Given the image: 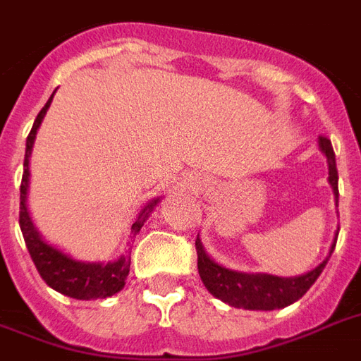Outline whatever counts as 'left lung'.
<instances>
[{
  "label": "left lung",
  "mask_w": 361,
  "mask_h": 361,
  "mask_svg": "<svg viewBox=\"0 0 361 361\" xmlns=\"http://www.w3.org/2000/svg\"><path fill=\"white\" fill-rule=\"evenodd\" d=\"M319 149L327 157L329 183L331 188H333V193H335V201L338 202V172L337 162H335V153H333L331 141L327 137H323V135H319ZM337 235H335V241L331 245L329 256L335 250V245H337ZM195 247H197L199 276H201L208 293L214 295L216 298H220L221 302L245 310H277L296 302L316 283V279L319 277L323 268H325V264L329 260V256H327L317 268H314L308 274H304V276L279 277L269 276V274L235 271V269H229L226 266H221V264L214 262L207 255L199 235H197Z\"/></svg>",
  "instance_id": "1"
}]
</instances>
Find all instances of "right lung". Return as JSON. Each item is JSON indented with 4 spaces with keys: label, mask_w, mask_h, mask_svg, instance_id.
<instances>
[{
    "label": "right lung",
    "mask_w": 361,
    "mask_h": 361,
    "mask_svg": "<svg viewBox=\"0 0 361 361\" xmlns=\"http://www.w3.org/2000/svg\"><path fill=\"white\" fill-rule=\"evenodd\" d=\"M53 95H55V92H53ZM53 95L45 103L44 109L39 111V114L34 120V126H32L30 133L26 137L24 172L23 181H20V214H18V224H20V231H23L26 248H28L32 260L36 264V269H38L42 279L51 289H55L61 295L76 298V300L106 298V296H113L118 290L124 289L126 277L130 274V256L122 255L118 260L106 264L76 260V258H72V256H68L63 250H59L57 247H53L47 241H44V237L39 235V231L34 226L30 212H28V207H26V193H28V180H30L32 147H34V140H36L39 124H42L47 109L51 105ZM159 201L160 199H154V201L147 202L145 207L141 208V212L132 224L133 235L140 233V229L143 228V224L151 216L153 208L159 204Z\"/></svg>",
    "instance_id": "obj_1"
}]
</instances>
